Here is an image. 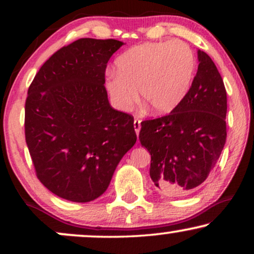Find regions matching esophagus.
I'll return each instance as SVG.
<instances>
[{
  "mask_svg": "<svg viewBox=\"0 0 254 254\" xmlns=\"http://www.w3.org/2000/svg\"><path fill=\"white\" fill-rule=\"evenodd\" d=\"M134 129H135V131H136V134L138 135V133H140V129H141V120H138V119L134 120Z\"/></svg>",
  "mask_w": 254,
  "mask_h": 254,
  "instance_id": "esophagus-1",
  "label": "esophagus"
}]
</instances>
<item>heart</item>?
I'll return each instance as SVG.
<instances>
[{
    "instance_id": "1",
    "label": "heart",
    "mask_w": 254,
    "mask_h": 254,
    "mask_svg": "<svg viewBox=\"0 0 254 254\" xmlns=\"http://www.w3.org/2000/svg\"><path fill=\"white\" fill-rule=\"evenodd\" d=\"M110 71L106 90L114 106L128 111L140 92L144 109L165 114L177 109L189 93L196 70L192 48L184 41L145 43L127 50Z\"/></svg>"
}]
</instances>
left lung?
I'll return each mask as SVG.
<instances>
[{"label": "left lung", "instance_id": "8db88e82", "mask_svg": "<svg viewBox=\"0 0 254 254\" xmlns=\"http://www.w3.org/2000/svg\"><path fill=\"white\" fill-rule=\"evenodd\" d=\"M199 67L189 93L168 116L141 123L138 138L151 155L150 178L170 196L192 193L208 178L227 140V91L209 55L197 51Z\"/></svg>", "mask_w": 254, "mask_h": 254}]
</instances>
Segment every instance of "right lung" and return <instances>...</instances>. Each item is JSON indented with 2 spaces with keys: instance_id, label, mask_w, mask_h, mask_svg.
<instances>
[{
  "instance_id": "obj_1",
  "label": "right lung",
  "mask_w": 254,
  "mask_h": 254,
  "mask_svg": "<svg viewBox=\"0 0 254 254\" xmlns=\"http://www.w3.org/2000/svg\"><path fill=\"white\" fill-rule=\"evenodd\" d=\"M82 38L55 52L34 76L25 102V140L41 184L62 199L89 202L107 190L136 142L134 118L107 99L105 70L123 46Z\"/></svg>"
}]
</instances>
